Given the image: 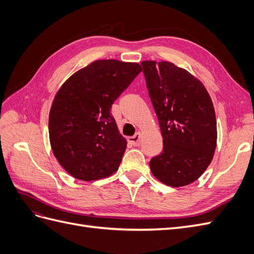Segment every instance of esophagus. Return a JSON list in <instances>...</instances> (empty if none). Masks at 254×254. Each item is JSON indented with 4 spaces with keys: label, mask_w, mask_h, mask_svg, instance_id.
<instances>
[{
    "label": "esophagus",
    "mask_w": 254,
    "mask_h": 254,
    "mask_svg": "<svg viewBox=\"0 0 254 254\" xmlns=\"http://www.w3.org/2000/svg\"><path fill=\"white\" fill-rule=\"evenodd\" d=\"M140 139H141V134L137 132L133 136H129L128 137V142L133 145V146H139L140 145Z\"/></svg>",
    "instance_id": "34e87169"
}]
</instances>
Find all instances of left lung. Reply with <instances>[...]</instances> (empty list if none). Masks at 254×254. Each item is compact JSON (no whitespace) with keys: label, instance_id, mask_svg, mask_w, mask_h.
I'll return each instance as SVG.
<instances>
[{"label":"left lung","instance_id":"8db88e82","mask_svg":"<svg viewBox=\"0 0 254 254\" xmlns=\"http://www.w3.org/2000/svg\"><path fill=\"white\" fill-rule=\"evenodd\" d=\"M141 65L163 136L162 152L149 162L151 173L166 186H188L204 173L216 148L212 99L200 81L172 63Z\"/></svg>","mask_w":254,"mask_h":254}]
</instances>
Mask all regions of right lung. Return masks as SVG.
Wrapping results in <instances>:
<instances>
[{
  "instance_id": "right-lung-1",
  "label": "right lung",
  "mask_w": 254,
  "mask_h": 254,
  "mask_svg": "<svg viewBox=\"0 0 254 254\" xmlns=\"http://www.w3.org/2000/svg\"><path fill=\"white\" fill-rule=\"evenodd\" d=\"M141 71L137 64L96 60L57 92L49 119L51 146L60 165L76 179L97 180L119 170L127 141L111 107Z\"/></svg>"
}]
</instances>
